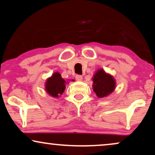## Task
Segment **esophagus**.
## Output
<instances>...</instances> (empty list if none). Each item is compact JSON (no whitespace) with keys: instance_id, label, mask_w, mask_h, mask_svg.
Here are the masks:
<instances>
[{"instance_id":"esophagus-1","label":"esophagus","mask_w":155,"mask_h":155,"mask_svg":"<svg viewBox=\"0 0 155 155\" xmlns=\"http://www.w3.org/2000/svg\"><path fill=\"white\" fill-rule=\"evenodd\" d=\"M75 79H76V80H77V81H82V76L79 75H76L75 76Z\"/></svg>"}]
</instances>
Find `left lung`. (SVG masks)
Segmentation results:
<instances>
[{
  "instance_id": "8db88e82",
  "label": "left lung",
  "mask_w": 155,
  "mask_h": 155,
  "mask_svg": "<svg viewBox=\"0 0 155 155\" xmlns=\"http://www.w3.org/2000/svg\"><path fill=\"white\" fill-rule=\"evenodd\" d=\"M92 88L99 98L109 96L115 90L116 80L102 68L98 69L92 77Z\"/></svg>"
}]
</instances>
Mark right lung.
Masks as SVG:
<instances>
[{
	"mask_svg": "<svg viewBox=\"0 0 155 155\" xmlns=\"http://www.w3.org/2000/svg\"><path fill=\"white\" fill-rule=\"evenodd\" d=\"M72 81H73V80ZM66 83V81L62 78L61 74L58 72H55L51 77L48 78L46 80L45 82V90L50 96L54 98H58L64 92Z\"/></svg>",
	"mask_w": 155,
	"mask_h": 155,
	"instance_id": "add662e5",
	"label": "right lung"
}]
</instances>
